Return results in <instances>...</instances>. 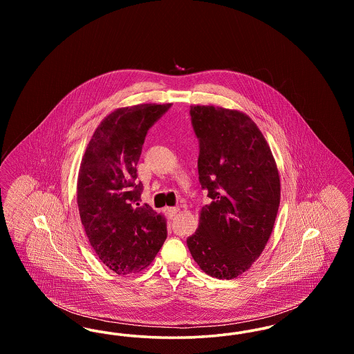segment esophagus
I'll use <instances>...</instances> for the list:
<instances>
[{"mask_svg": "<svg viewBox=\"0 0 354 354\" xmlns=\"http://www.w3.org/2000/svg\"><path fill=\"white\" fill-rule=\"evenodd\" d=\"M178 212H179V208H175V207H167V208H166V214H167L169 218L176 216Z\"/></svg>", "mask_w": 354, "mask_h": 354, "instance_id": "34e87169", "label": "esophagus"}]
</instances>
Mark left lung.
Returning a JSON list of instances; mask_svg holds the SVG:
<instances>
[{"label": "left lung", "mask_w": 354, "mask_h": 354, "mask_svg": "<svg viewBox=\"0 0 354 354\" xmlns=\"http://www.w3.org/2000/svg\"><path fill=\"white\" fill-rule=\"evenodd\" d=\"M199 180L211 203L199 211L188 250L207 274L231 280L250 270L270 240L280 175L264 135L247 114L192 104Z\"/></svg>", "instance_id": "obj_1"}]
</instances>
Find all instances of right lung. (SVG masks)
<instances>
[{
	"mask_svg": "<svg viewBox=\"0 0 354 354\" xmlns=\"http://www.w3.org/2000/svg\"><path fill=\"white\" fill-rule=\"evenodd\" d=\"M171 103L120 107L102 120L84 151L77 203L86 235L102 263L117 274L147 268L167 237V221L139 205L136 165L147 130Z\"/></svg>",
	"mask_w": 354,
	"mask_h": 354,
	"instance_id": "right-lung-1",
	"label": "right lung"
}]
</instances>
